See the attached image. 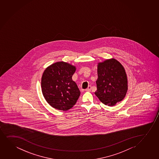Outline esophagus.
Listing matches in <instances>:
<instances>
[{
    "label": "esophagus",
    "instance_id": "1",
    "mask_svg": "<svg viewBox=\"0 0 159 159\" xmlns=\"http://www.w3.org/2000/svg\"><path fill=\"white\" fill-rule=\"evenodd\" d=\"M91 89H92V87L91 86H88V88L85 90L86 91H87V92H90L91 91Z\"/></svg>",
    "mask_w": 159,
    "mask_h": 159
}]
</instances>
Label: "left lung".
<instances>
[{
  "label": "left lung",
  "mask_w": 159,
  "mask_h": 159,
  "mask_svg": "<svg viewBox=\"0 0 159 159\" xmlns=\"http://www.w3.org/2000/svg\"><path fill=\"white\" fill-rule=\"evenodd\" d=\"M95 94L106 105H115L125 97L128 86L124 67L112 59L99 63Z\"/></svg>",
  "instance_id": "1"
}]
</instances>
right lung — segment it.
Returning a JSON list of instances; mask_svg holds the SVG:
<instances>
[{"instance_id":"1","label":"right lung","mask_w":159,"mask_h":159,"mask_svg":"<svg viewBox=\"0 0 159 159\" xmlns=\"http://www.w3.org/2000/svg\"><path fill=\"white\" fill-rule=\"evenodd\" d=\"M75 67L66 62H57L48 67L41 78L43 97L52 107L67 111L76 103L80 92L72 80Z\"/></svg>"}]
</instances>
